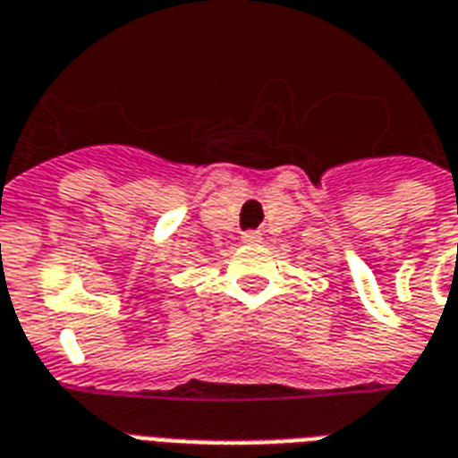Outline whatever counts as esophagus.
Wrapping results in <instances>:
<instances>
[{"label":"esophagus","mask_w":458,"mask_h":458,"mask_svg":"<svg viewBox=\"0 0 458 458\" xmlns=\"http://www.w3.org/2000/svg\"><path fill=\"white\" fill-rule=\"evenodd\" d=\"M260 239H262V233L255 232V229H248V232L241 233V241H243V243H258Z\"/></svg>","instance_id":"1"}]
</instances>
